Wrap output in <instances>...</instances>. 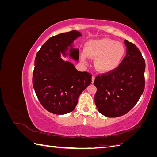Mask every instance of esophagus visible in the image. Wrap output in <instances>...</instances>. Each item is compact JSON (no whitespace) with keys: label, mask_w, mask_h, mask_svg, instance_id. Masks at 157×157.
Returning a JSON list of instances; mask_svg holds the SVG:
<instances>
[{"label":"esophagus","mask_w":157,"mask_h":157,"mask_svg":"<svg viewBox=\"0 0 157 157\" xmlns=\"http://www.w3.org/2000/svg\"><path fill=\"white\" fill-rule=\"evenodd\" d=\"M94 80H95V76H92V83H94Z\"/></svg>","instance_id":"34e87169"}]
</instances>
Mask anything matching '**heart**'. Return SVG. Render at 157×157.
<instances>
[{
	"label": "heart",
	"mask_w": 157,
	"mask_h": 157,
	"mask_svg": "<svg viewBox=\"0 0 157 157\" xmlns=\"http://www.w3.org/2000/svg\"><path fill=\"white\" fill-rule=\"evenodd\" d=\"M124 45L119 42L103 38L88 41L85 45V53L82 52L80 58L84 63L87 57L94 58L96 69L101 73H108L116 69L121 63L125 55Z\"/></svg>",
	"instance_id": "heart-1"
}]
</instances>
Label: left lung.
Wrapping results in <instances>:
<instances>
[{"instance_id":"8db88e82","label":"left lung","mask_w":157,"mask_h":157,"mask_svg":"<svg viewBox=\"0 0 157 157\" xmlns=\"http://www.w3.org/2000/svg\"><path fill=\"white\" fill-rule=\"evenodd\" d=\"M126 56L118 67L98 75L94 100L98 110L107 117L125 115L138 101L145 88V62L138 48L124 40Z\"/></svg>"}]
</instances>
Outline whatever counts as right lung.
<instances>
[{
    "mask_svg": "<svg viewBox=\"0 0 157 157\" xmlns=\"http://www.w3.org/2000/svg\"><path fill=\"white\" fill-rule=\"evenodd\" d=\"M82 34L71 31L52 36L42 46L35 59L33 85L41 105L56 115L73 111L79 96L92 82V75L80 72L73 63L61 58V54L79 59V50L72 43Z\"/></svg>",
    "mask_w": 157,
    "mask_h": 157,
    "instance_id": "add662e5",
    "label": "right lung"
}]
</instances>
